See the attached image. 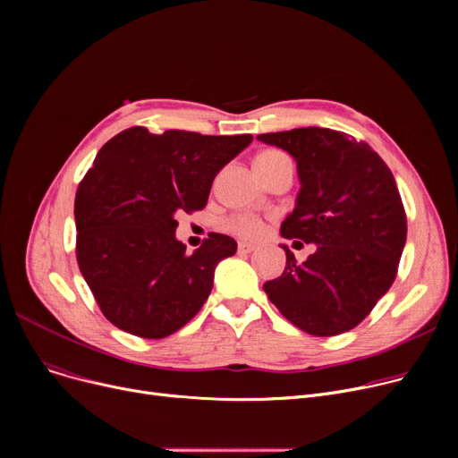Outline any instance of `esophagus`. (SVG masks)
Wrapping results in <instances>:
<instances>
[{
	"label": "esophagus",
	"instance_id": "obj_1",
	"mask_svg": "<svg viewBox=\"0 0 458 458\" xmlns=\"http://www.w3.org/2000/svg\"><path fill=\"white\" fill-rule=\"evenodd\" d=\"M258 247L254 245V243H247V242H239V252H245V254H249V252H252V250H256Z\"/></svg>",
	"mask_w": 458,
	"mask_h": 458
}]
</instances>
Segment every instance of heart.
Wrapping results in <instances>:
<instances>
[{
  "instance_id": "1",
  "label": "heart",
  "mask_w": 458,
  "mask_h": 458,
  "mask_svg": "<svg viewBox=\"0 0 458 458\" xmlns=\"http://www.w3.org/2000/svg\"><path fill=\"white\" fill-rule=\"evenodd\" d=\"M290 159H287V156L280 150H263L256 156L254 159V168L258 174H263V173H269L273 171L275 166L282 165V163H287ZM226 228L237 235H242L245 239H256L261 235L263 232V223L261 219H258V216L254 215H247V213H239V215H232L230 219H226Z\"/></svg>"
}]
</instances>
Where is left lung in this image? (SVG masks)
<instances>
[{
	"label": "left lung",
	"instance_id": "left-lung-1",
	"mask_svg": "<svg viewBox=\"0 0 458 458\" xmlns=\"http://www.w3.org/2000/svg\"><path fill=\"white\" fill-rule=\"evenodd\" d=\"M258 140L297 161L301 191L282 237L318 245L302 263L282 245L285 269L263 292L311 335L347 332L368 318L397 275L406 215L395 178L368 142L344 131L299 128Z\"/></svg>",
	"mask_w": 458,
	"mask_h": 458
}]
</instances>
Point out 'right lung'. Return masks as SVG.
Returning a JSON list of instances; mask_svg holds the SVG:
<instances>
[{"label": "right lung", "mask_w": 458, "mask_h": 458, "mask_svg": "<svg viewBox=\"0 0 458 458\" xmlns=\"http://www.w3.org/2000/svg\"><path fill=\"white\" fill-rule=\"evenodd\" d=\"M252 135H161L130 128L100 148L76 204L80 271L102 314L120 330L159 340L199 314L216 263L237 243L223 233L195 252L176 239V211L202 209L221 168Z\"/></svg>", "instance_id": "add662e5"}]
</instances>
